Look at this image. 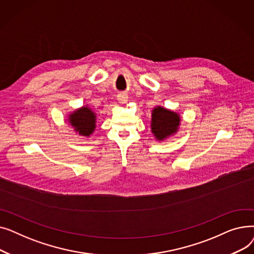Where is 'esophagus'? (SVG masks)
Listing matches in <instances>:
<instances>
[{"label": "esophagus", "mask_w": 254, "mask_h": 254, "mask_svg": "<svg viewBox=\"0 0 254 254\" xmlns=\"http://www.w3.org/2000/svg\"><path fill=\"white\" fill-rule=\"evenodd\" d=\"M127 96L126 95V93H120V95H118L117 97V100L120 104H126L127 102Z\"/></svg>", "instance_id": "esophagus-1"}]
</instances>
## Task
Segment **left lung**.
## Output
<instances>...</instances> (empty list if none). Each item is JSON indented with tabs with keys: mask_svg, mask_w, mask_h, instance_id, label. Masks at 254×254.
<instances>
[{
	"mask_svg": "<svg viewBox=\"0 0 254 254\" xmlns=\"http://www.w3.org/2000/svg\"><path fill=\"white\" fill-rule=\"evenodd\" d=\"M180 122L178 113L157 106L151 114V131L156 140L163 141L176 134Z\"/></svg>",
	"mask_w": 254,
	"mask_h": 254,
	"instance_id": "1",
	"label": "left lung"
}]
</instances>
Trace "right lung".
Masks as SVG:
<instances>
[{
    "mask_svg": "<svg viewBox=\"0 0 254 254\" xmlns=\"http://www.w3.org/2000/svg\"><path fill=\"white\" fill-rule=\"evenodd\" d=\"M68 120L80 136L89 137L96 128L97 116L90 108L84 106L71 113Z\"/></svg>",
    "mask_w": 254,
    "mask_h": 254,
    "instance_id": "add662e5",
    "label": "right lung"
}]
</instances>
